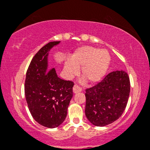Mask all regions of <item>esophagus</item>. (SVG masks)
Listing matches in <instances>:
<instances>
[{
    "instance_id": "1",
    "label": "esophagus",
    "mask_w": 150,
    "mask_h": 150,
    "mask_svg": "<svg viewBox=\"0 0 150 150\" xmlns=\"http://www.w3.org/2000/svg\"><path fill=\"white\" fill-rule=\"evenodd\" d=\"M81 91H82V89L79 86H77V85L74 86V87H73V92L74 93H77L79 92H81Z\"/></svg>"
}]
</instances>
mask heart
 Instances as JSON below:
<instances>
[{
  "instance_id": "b5f03b06",
  "label": "heart",
  "mask_w": 150,
  "mask_h": 150,
  "mask_svg": "<svg viewBox=\"0 0 150 150\" xmlns=\"http://www.w3.org/2000/svg\"><path fill=\"white\" fill-rule=\"evenodd\" d=\"M110 55L105 50L92 46H82L75 50L71 59L65 62L64 70L69 76L81 72L90 83L99 81L105 76L110 64Z\"/></svg>"
}]
</instances>
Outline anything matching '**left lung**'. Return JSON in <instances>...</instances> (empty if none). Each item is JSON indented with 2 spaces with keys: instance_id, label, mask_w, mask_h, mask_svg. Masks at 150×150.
Masks as SVG:
<instances>
[{
  "instance_id": "1",
  "label": "left lung",
  "mask_w": 150,
  "mask_h": 150,
  "mask_svg": "<svg viewBox=\"0 0 150 150\" xmlns=\"http://www.w3.org/2000/svg\"><path fill=\"white\" fill-rule=\"evenodd\" d=\"M130 79L126 71H115L86 90L85 113L91 124L105 126L122 115L130 94Z\"/></svg>"
}]
</instances>
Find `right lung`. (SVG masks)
I'll use <instances>...</instances> for the list:
<instances>
[{"instance_id": "1", "label": "right lung", "mask_w": 150, "mask_h": 150, "mask_svg": "<svg viewBox=\"0 0 150 150\" xmlns=\"http://www.w3.org/2000/svg\"><path fill=\"white\" fill-rule=\"evenodd\" d=\"M60 41L50 42L33 57L26 74L24 93L31 116L41 126L54 128L64 121L73 96L74 83L57 76L47 64L48 52Z\"/></svg>"}]
</instances>
